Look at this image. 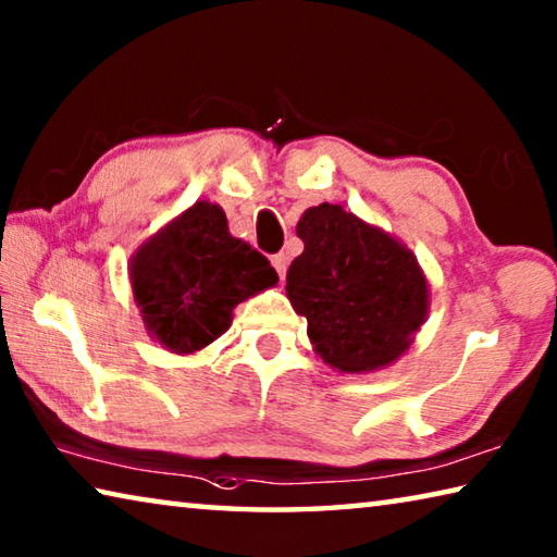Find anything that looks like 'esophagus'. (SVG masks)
<instances>
[{"instance_id":"obj_1","label":"esophagus","mask_w":557,"mask_h":557,"mask_svg":"<svg viewBox=\"0 0 557 557\" xmlns=\"http://www.w3.org/2000/svg\"><path fill=\"white\" fill-rule=\"evenodd\" d=\"M287 265H289V258L285 256V252H277V256H272V268L277 270L280 280H285V272H287Z\"/></svg>"}]
</instances>
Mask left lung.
<instances>
[{
  "label": "left lung",
  "mask_w": 557,
  "mask_h": 557,
  "mask_svg": "<svg viewBox=\"0 0 557 557\" xmlns=\"http://www.w3.org/2000/svg\"><path fill=\"white\" fill-rule=\"evenodd\" d=\"M297 235L305 252L287 270V297L317 354L344 373L393 363L428 314L412 252L338 203L305 211Z\"/></svg>",
  "instance_id": "1"
}]
</instances>
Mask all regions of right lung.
<instances>
[{"instance_id":"add662e5","label":"right lung","mask_w":557,"mask_h":557,"mask_svg":"<svg viewBox=\"0 0 557 557\" xmlns=\"http://www.w3.org/2000/svg\"><path fill=\"white\" fill-rule=\"evenodd\" d=\"M129 280L147 332L169 351L194 354L228 332L235 305L277 285V272L233 238L219 206L199 201L137 250Z\"/></svg>"}]
</instances>
